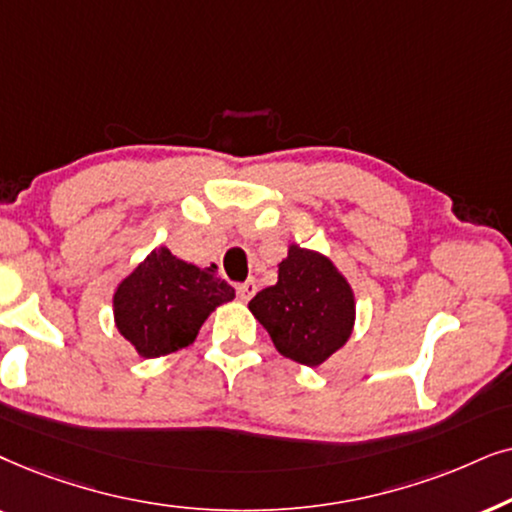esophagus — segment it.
I'll use <instances>...</instances> for the list:
<instances>
[{
	"label": "esophagus",
	"mask_w": 512,
	"mask_h": 512,
	"mask_svg": "<svg viewBox=\"0 0 512 512\" xmlns=\"http://www.w3.org/2000/svg\"><path fill=\"white\" fill-rule=\"evenodd\" d=\"M255 292H257L255 281H245V283L236 285V295H238V299H243V302H248V299L255 295Z\"/></svg>",
	"instance_id": "34e87169"
}]
</instances>
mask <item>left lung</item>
Wrapping results in <instances>:
<instances>
[{
  "label": "left lung",
  "instance_id": "8db88e82",
  "mask_svg": "<svg viewBox=\"0 0 512 512\" xmlns=\"http://www.w3.org/2000/svg\"><path fill=\"white\" fill-rule=\"evenodd\" d=\"M248 306L276 349L309 367L342 349L356 316L344 276L323 255L297 245L278 264V283L257 292Z\"/></svg>",
  "mask_w": 512,
  "mask_h": 512
}]
</instances>
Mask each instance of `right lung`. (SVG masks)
Masks as SVG:
<instances>
[{"mask_svg": "<svg viewBox=\"0 0 512 512\" xmlns=\"http://www.w3.org/2000/svg\"><path fill=\"white\" fill-rule=\"evenodd\" d=\"M231 299L215 264L199 269L156 248L114 292V318L140 356L159 358L192 344L208 313Z\"/></svg>", "mask_w": 512, "mask_h": 512, "instance_id": "1", "label": "right lung"}]
</instances>
